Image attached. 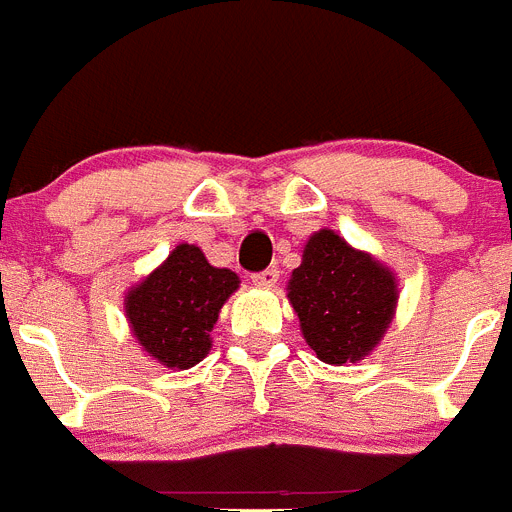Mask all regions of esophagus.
<instances>
[{"label":"esophagus","mask_w":512,"mask_h":512,"mask_svg":"<svg viewBox=\"0 0 512 512\" xmlns=\"http://www.w3.org/2000/svg\"><path fill=\"white\" fill-rule=\"evenodd\" d=\"M251 279H253V284H256V287L269 289V287H274V284L279 282V269H277V266H269V269L259 271V274H253Z\"/></svg>","instance_id":"34e87169"}]
</instances>
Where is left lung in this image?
Masks as SVG:
<instances>
[{
    "label": "left lung",
    "mask_w": 512,
    "mask_h": 512,
    "mask_svg": "<svg viewBox=\"0 0 512 512\" xmlns=\"http://www.w3.org/2000/svg\"><path fill=\"white\" fill-rule=\"evenodd\" d=\"M287 297L307 346L325 364H354L374 351L397 307V282L387 266L348 246L333 230L310 235Z\"/></svg>",
    "instance_id": "obj_1"
}]
</instances>
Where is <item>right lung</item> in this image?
<instances>
[{
  "mask_svg": "<svg viewBox=\"0 0 512 512\" xmlns=\"http://www.w3.org/2000/svg\"><path fill=\"white\" fill-rule=\"evenodd\" d=\"M238 284V274L212 266L202 248L179 243L169 259L125 297L135 341L169 369L200 364L212 348L210 330L217 312Z\"/></svg>",
  "mask_w": 512,
  "mask_h": 512,
  "instance_id": "add662e5",
  "label": "right lung"
}]
</instances>
